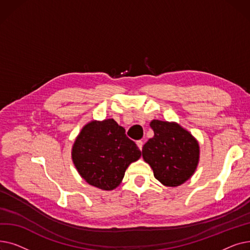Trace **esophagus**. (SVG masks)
Wrapping results in <instances>:
<instances>
[{"mask_svg":"<svg viewBox=\"0 0 250 250\" xmlns=\"http://www.w3.org/2000/svg\"><path fill=\"white\" fill-rule=\"evenodd\" d=\"M143 145H144V143H143V141H141V140L137 141V146L139 147V149H140V150H142V148H143Z\"/></svg>","mask_w":250,"mask_h":250,"instance_id":"obj_1","label":"esophagus"}]
</instances>
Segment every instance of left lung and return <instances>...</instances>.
<instances>
[{
	"label": "left lung",
	"mask_w": 250,
	"mask_h": 250,
	"mask_svg": "<svg viewBox=\"0 0 250 250\" xmlns=\"http://www.w3.org/2000/svg\"><path fill=\"white\" fill-rule=\"evenodd\" d=\"M154 137L143 147V158L154 176L166 187H178L194 173L200 159V146L192 135L176 123L154 120Z\"/></svg>",
	"instance_id": "obj_1"
}]
</instances>
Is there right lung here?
I'll return each mask as SVG.
<instances>
[{"label": "right lung", "instance_id": "add662e5", "mask_svg": "<svg viewBox=\"0 0 250 250\" xmlns=\"http://www.w3.org/2000/svg\"><path fill=\"white\" fill-rule=\"evenodd\" d=\"M141 157L125 129L108 118L88 123L78 135L72 149V159L79 174L103 190L121 185L126 168Z\"/></svg>", "mask_w": 250, "mask_h": 250}]
</instances>
